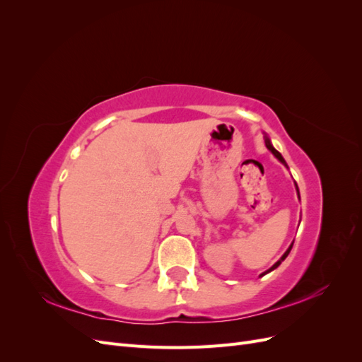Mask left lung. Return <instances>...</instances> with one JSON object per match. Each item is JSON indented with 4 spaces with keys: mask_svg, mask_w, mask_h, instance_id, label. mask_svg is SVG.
I'll return each mask as SVG.
<instances>
[{
    "mask_svg": "<svg viewBox=\"0 0 362 362\" xmlns=\"http://www.w3.org/2000/svg\"><path fill=\"white\" fill-rule=\"evenodd\" d=\"M264 144H266V148H267V149H269V151L272 152V154H273V156H275V157H276V158H278V160H279V161H281V163L284 164V166H286V168L288 169V166H287V163H286V160H284V157L281 156V152H278V151H276L275 148H273V145H272V141H270V139H269L267 136H264ZM294 185H296V192H298V196H299V199H300V194H299V187H298V184H296V182H294ZM293 243H294V242H293ZM293 243H291V245L288 246V249H287L286 252H284V255H282V257H281V258H279V259H278V261L275 262V264H273V266H272V267H270L269 270H266L264 273H261V275H259V278H261V276H264V275H267V273H269V272H272V270H275V269H278V267H279V264H281V262H282L284 259H286V258L288 257V254H290V250H291V247H293Z\"/></svg>",
    "mask_w": 362,
    "mask_h": 362,
    "instance_id": "1",
    "label": "left lung"
}]
</instances>
